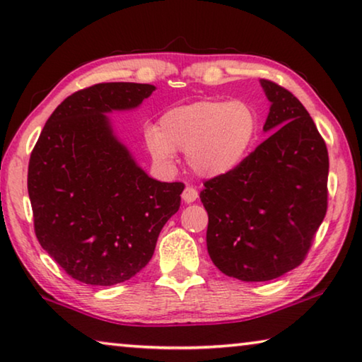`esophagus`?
Masks as SVG:
<instances>
[{
  "instance_id": "obj_1",
  "label": "esophagus",
  "mask_w": 362,
  "mask_h": 362,
  "mask_svg": "<svg viewBox=\"0 0 362 362\" xmlns=\"http://www.w3.org/2000/svg\"><path fill=\"white\" fill-rule=\"evenodd\" d=\"M182 199H183V202H185V203H188V204L194 203V202H197V199H198V192L194 190L193 187H187L185 190H183V193H182Z\"/></svg>"
}]
</instances>
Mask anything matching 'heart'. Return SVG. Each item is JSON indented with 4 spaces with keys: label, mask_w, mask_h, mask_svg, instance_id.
Returning a JSON list of instances; mask_svg holds the SVG:
<instances>
[{
    "label": "heart",
    "mask_w": 362,
    "mask_h": 362,
    "mask_svg": "<svg viewBox=\"0 0 362 362\" xmlns=\"http://www.w3.org/2000/svg\"><path fill=\"white\" fill-rule=\"evenodd\" d=\"M259 119L245 101L202 100L165 111L158 129L145 130V145L154 164L172 169L175 151L203 179H221L242 168L253 148Z\"/></svg>",
    "instance_id": "1"
}]
</instances>
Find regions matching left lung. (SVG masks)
Masks as SVG:
<instances>
[{
	"instance_id": "left-lung-1",
	"label": "left lung",
	"mask_w": 362,
	"mask_h": 362,
	"mask_svg": "<svg viewBox=\"0 0 362 362\" xmlns=\"http://www.w3.org/2000/svg\"><path fill=\"white\" fill-rule=\"evenodd\" d=\"M259 83L271 103L262 127L269 139L199 193L209 257L243 282H267L300 266L327 211L329 153L314 120L288 90Z\"/></svg>"
}]
</instances>
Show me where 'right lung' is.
<instances>
[{"instance_id": "right-lung-1", "label": "right lung", "mask_w": 362, "mask_h": 362, "mask_svg": "<svg viewBox=\"0 0 362 362\" xmlns=\"http://www.w3.org/2000/svg\"><path fill=\"white\" fill-rule=\"evenodd\" d=\"M154 90L111 82L67 96L32 151L27 187L37 238L78 282L111 286L139 274L180 208L185 185L148 175L107 116L136 109Z\"/></svg>"}]
</instances>
